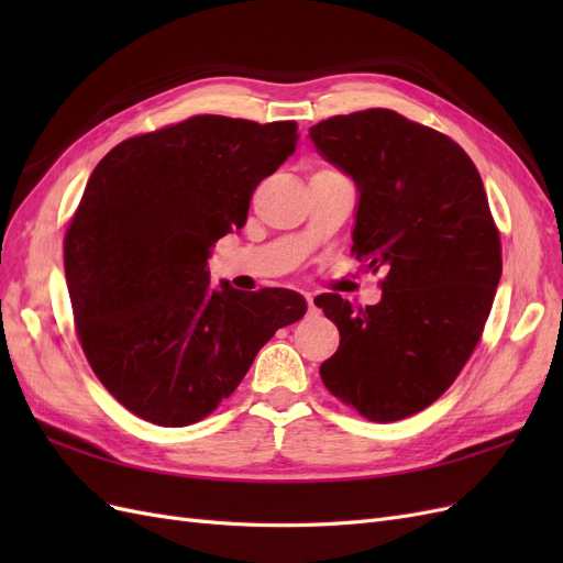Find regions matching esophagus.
<instances>
[{"instance_id":"esophagus-1","label":"esophagus","mask_w":563,"mask_h":563,"mask_svg":"<svg viewBox=\"0 0 563 563\" xmlns=\"http://www.w3.org/2000/svg\"><path fill=\"white\" fill-rule=\"evenodd\" d=\"M305 300H308V305H310V312L314 310V298H312V294H305Z\"/></svg>"}]
</instances>
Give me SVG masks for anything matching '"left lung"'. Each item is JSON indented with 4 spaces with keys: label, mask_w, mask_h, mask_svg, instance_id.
<instances>
[{
    "label": "left lung",
    "mask_w": 563,
    "mask_h": 563,
    "mask_svg": "<svg viewBox=\"0 0 563 563\" xmlns=\"http://www.w3.org/2000/svg\"><path fill=\"white\" fill-rule=\"evenodd\" d=\"M310 139L360 195L352 253L385 272L378 305L314 298L340 331L321 380L368 420L408 418L457 378L496 298L500 236L482 176L449 135L383 108L323 119Z\"/></svg>",
    "instance_id": "obj_1"
}]
</instances>
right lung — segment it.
<instances>
[{"label":"right lung","instance_id":"1","mask_svg":"<svg viewBox=\"0 0 563 563\" xmlns=\"http://www.w3.org/2000/svg\"><path fill=\"white\" fill-rule=\"evenodd\" d=\"M296 141V122L199 114L119 143L93 168L65 234V282L81 350L131 413L162 428L207 418L308 310L288 288L213 284L207 267Z\"/></svg>","mask_w":563,"mask_h":563}]
</instances>
